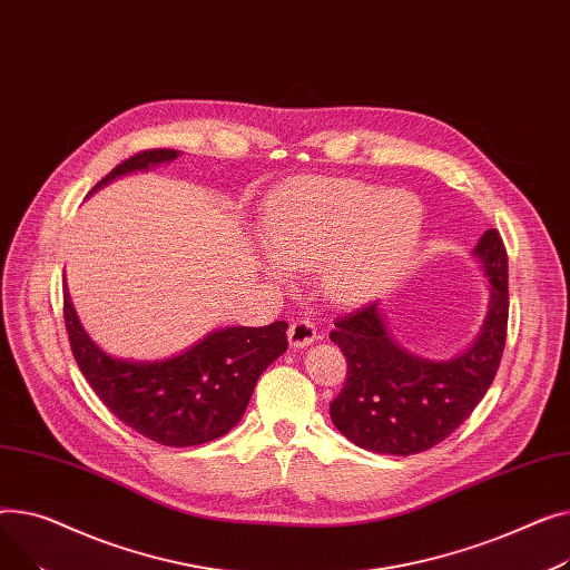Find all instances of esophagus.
<instances>
[{"instance_id":"obj_1","label":"esophagus","mask_w":570,"mask_h":570,"mask_svg":"<svg viewBox=\"0 0 570 570\" xmlns=\"http://www.w3.org/2000/svg\"><path fill=\"white\" fill-rule=\"evenodd\" d=\"M287 338H289V345L294 350H301V347L313 345L320 336H317V328H315V324L311 320H294L289 324Z\"/></svg>"}]
</instances>
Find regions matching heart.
Returning <instances> with one entry per match:
<instances>
[{
    "label": "heart",
    "mask_w": 570,
    "mask_h": 570,
    "mask_svg": "<svg viewBox=\"0 0 570 570\" xmlns=\"http://www.w3.org/2000/svg\"><path fill=\"white\" fill-rule=\"evenodd\" d=\"M423 227L414 197L354 179H304L276 193L262 218L269 276L320 266L333 304L358 306L384 292L410 262ZM284 266L281 267L279 264Z\"/></svg>",
    "instance_id": "heart-1"
}]
</instances>
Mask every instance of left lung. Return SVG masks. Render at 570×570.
Returning <instances> with one entry per match:
<instances>
[{
	"label": "left lung",
	"instance_id": "1",
	"mask_svg": "<svg viewBox=\"0 0 570 570\" xmlns=\"http://www.w3.org/2000/svg\"><path fill=\"white\" fill-rule=\"evenodd\" d=\"M490 304L474 345L449 361L407 352L386 328L377 301L338 317L331 341L347 358V377L331 421L356 446L414 455L444 442L490 389L507 345L509 257L497 229L479 239Z\"/></svg>",
	"mask_w": 570,
	"mask_h": 570
}]
</instances>
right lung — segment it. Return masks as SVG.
<instances>
[{
	"label": "right lung",
	"instance_id": "1",
	"mask_svg": "<svg viewBox=\"0 0 570 570\" xmlns=\"http://www.w3.org/2000/svg\"><path fill=\"white\" fill-rule=\"evenodd\" d=\"M177 154L149 149L130 156L91 193L124 175L170 163ZM63 322L94 393L119 421L163 446H197L223 438L242 421L259 375L287 350V322H274L218 328L173 358H115L89 338L66 287Z\"/></svg>",
	"mask_w": 570,
	"mask_h": 570
}]
</instances>
